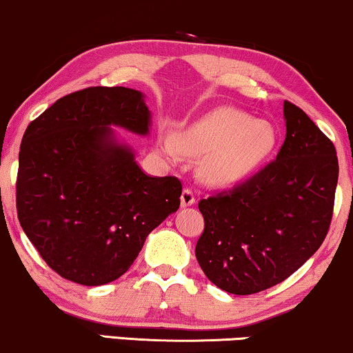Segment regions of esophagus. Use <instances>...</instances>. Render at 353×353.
<instances>
[{
  "mask_svg": "<svg viewBox=\"0 0 353 353\" xmlns=\"http://www.w3.org/2000/svg\"><path fill=\"white\" fill-rule=\"evenodd\" d=\"M196 202V194L194 191L191 190V188H185L181 192V205L183 207H188V205H192Z\"/></svg>",
  "mask_w": 353,
  "mask_h": 353,
  "instance_id": "esophagus-1",
  "label": "esophagus"
}]
</instances>
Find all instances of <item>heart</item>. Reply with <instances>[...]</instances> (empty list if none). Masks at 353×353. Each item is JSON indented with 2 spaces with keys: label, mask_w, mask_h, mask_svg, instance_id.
Instances as JSON below:
<instances>
[{
  "label": "heart",
  "mask_w": 353,
  "mask_h": 353,
  "mask_svg": "<svg viewBox=\"0 0 353 353\" xmlns=\"http://www.w3.org/2000/svg\"><path fill=\"white\" fill-rule=\"evenodd\" d=\"M274 130L263 120L233 108H220L205 114L176 138L162 133L159 146L172 157L204 154L201 175L214 185H231L252 173L274 146Z\"/></svg>",
  "instance_id": "heart-1"
}]
</instances>
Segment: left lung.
<instances>
[{
	"mask_svg": "<svg viewBox=\"0 0 353 353\" xmlns=\"http://www.w3.org/2000/svg\"><path fill=\"white\" fill-rule=\"evenodd\" d=\"M286 138L276 159L233 190L199 201L202 272L226 292L249 296L302 267L330 231L339 162L330 138L284 101Z\"/></svg>",
	"mask_w": 353,
	"mask_h": 353,
	"instance_id": "8db88e82",
	"label": "left lung"
}]
</instances>
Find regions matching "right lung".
Returning <instances> with one entry per match:
<instances>
[{
  "instance_id": "right-lung-1",
  "label": "right lung",
  "mask_w": 353,
  "mask_h": 353,
  "mask_svg": "<svg viewBox=\"0 0 353 353\" xmlns=\"http://www.w3.org/2000/svg\"><path fill=\"white\" fill-rule=\"evenodd\" d=\"M109 125L146 134L143 94L91 86L65 94L23 133L17 216L52 272L83 286L122 276L148 234L180 207L176 176H148Z\"/></svg>"
}]
</instances>
